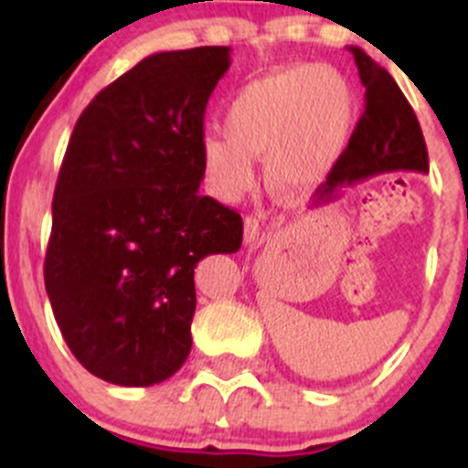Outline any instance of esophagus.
I'll return each mask as SVG.
<instances>
[{
    "instance_id": "obj_1",
    "label": "esophagus",
    "mask_w": 468,
    "mask_h": 468,
    "mask_svg": "<svg viewBox=\"0 0 468 468\" xmlns=\"http://www.w3.org/2000/svg\"><path fill=\"white\" fill-rule=\"evenodd\" d=\"M261 235V219L256 215H247L244 217V242L253 244Z\"/></svg>"
}]
</instances>
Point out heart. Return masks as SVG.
<instances>
[{
	"instance_id": "obj_1",
	"label": "heart",
	"mask_w": 468,
	"mask_h": 468,
	"mask_svg": "<svg viewBox=\"0 0 468 468\" xmlns=\"http://www.w3.org/2000/svg\"><path fill=\"white\" fill-rule=\"evenodd\" d=\"M356 94L330 65H292L253 79L230 97L224 135L201 140V167L212 195L235 201L253 186L264 158L267 186L303 197L322 186L348 146Z\"/></svg>"
}]
</instances>
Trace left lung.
Returning <instances> with one entry per match:
<instances>
[{
  "instance_id": "8db88e82",
  "label": "left lung",
  "mask_w": 468,
  "mask_h": 468,
  "mask_svg": "<svg viewBox=\"0 0 468 468\" xmlns=\"http://www.w3.org/2000/svg\"><path fill=\"white\" fill-rule=\"evenodd\" d=\"M356 58L365 92V112L353 131L342 158L317 187L313 206L330 204L339 190L357 181L394 169L428 172V149L412 106L382 69L360 47H348Z\"/></svg>"
}]
</instances>
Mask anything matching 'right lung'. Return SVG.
Instances as JSON below:
<instances>
[{
    "label": "right lung",
    "mask_w": 468,
    "mask_h": 468,
    "mask_svg": "<svg viewBox=\"0 0 468 468\" xmlns=\"http://www.w3.org/2000/svg\"><path fill=\"white\" fill-rule=\"evenodd\" d=\"M229 68L230 47L146 56L88 103L69 138L45 287L69 351L112 385L181 369L197 264L242 247V217L199 195L206 103Z\"/></svg>",
    "instance_id": "right-lung-1"
}]
</instances>
